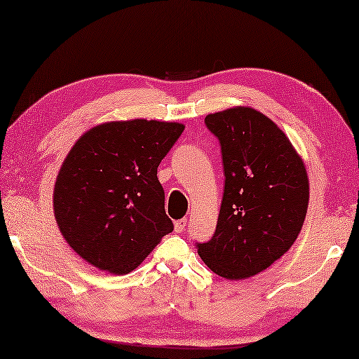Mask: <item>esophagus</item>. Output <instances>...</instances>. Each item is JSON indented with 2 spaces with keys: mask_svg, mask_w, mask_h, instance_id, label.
<instances>
[{
  "mask_svg": "<svg viewBox=\"0 0 359 359\" xmlns=\"http://www.w3.org/2000/svg\"><path fill=\"white\" fill-rule=\"evenodd\" d=\"M186 222H187V219H178L175 222V231L178 232V233H181V232H184V229H186Z\"/></svg>",
  "mask_w": 359,
  "mask_h": 359,
  "instance_id": "1",
  "label": "esophagus"
}]
</instances>
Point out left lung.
I'll return each mask as SVG.
<instances>
[{
  "mask_svg": "<svg viewBox=\"0 0 359 359\" xmlns=\"http://www.w3.org/2000/svg\"><path fill=\"white\" fill-rule=\"evenodd\" d=\"M221 146L224 196L216 231L196 243L211 272L243 280L280 259L296 242L309 207L302 158L272 121L251 108L208 114Z\"/></svg>",
  "mask_w": 359,
  "mask_h": 359,
  "instance_id": "1",
  "label": "left lung"
}]
</instances>
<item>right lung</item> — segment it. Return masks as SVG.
I'll return each instance as SVG.
<instances>
[{"label":"right lung","instance_id":"right-lung-1","mask_svg":"<svg viewBox=\"0 0 359 359\" xmlns=\"http://www.w3.org/2000/svg\"><path fill=\"white\" fill-rule=\"evenodd\" d=\"M183 130L135 119L97 126L76 141L57 176L54 213L82 259L128 273L173 231L157 167Z\"/></svg>","mask_w":359,"mask_h":359}]
</instances>
